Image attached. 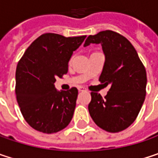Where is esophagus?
<instances>
[{
  "label": "esophagus",
  "mask_w": 158,
  "mask_h": 158,
  "mask_svg": "<svg viewBox=\"0 0 158 158\" xmlns=\"http://www.w3.org/2000/svg\"><path fill=\"white\" fill-rule=\"evenodd\" d=\"M78 89H79V91H84V90H85V88H84V87H82V86H79Z\"/></svg>",
  "instance_id": "34e87169"
}]
</instances>
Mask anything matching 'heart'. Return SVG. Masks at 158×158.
Wrapping results in <instances>:
<instances>
[{
  "mask_svg": "<svg viewBox=\"0 0 158 158\" xmlns=\"http://www.w3.org/2000/svg\"><path fill=\"white\" fill-rule=\"evenodd\" d=\"M70 60H71V59H70Z\"/></svg>",
  "mask_w": 158,
  "mask_h": 158,
  "instance_id": "heart-1",
  "label": "heart"
}]
</instances>
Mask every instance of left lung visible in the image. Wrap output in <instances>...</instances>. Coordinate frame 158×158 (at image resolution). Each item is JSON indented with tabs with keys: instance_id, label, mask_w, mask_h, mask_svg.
Returning a JSON list of instances; mask_svg holds the SVG:
<instances>
[{
	"instance_id": "8db88e82",
	"label": "left lung",
	"mask_w": 158,
	"mask_h": 158,
	"mask_svg": "<svg viewBox=\"0 0 158 158\" xmlns=\"http://www.w3.org/2000/svg\"><path fill=\"white\" fill-rule=\"evenodd\" d=\"M101 44L105 63L100 82L110 85L107 95L91 91L89 104L94 123L109 133L128 128L136 119L146 93V71L136 50L121 34L105 30L89 35L84 47Z\"/></svg>"
}]
</instances>
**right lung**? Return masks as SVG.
Returning <instances> with one entry per match:
<instances>
[{"mask_svg":"<svg viewBox=\"0 0 158 158\" xmlns=\"http://www.w3.org/2000/svg\"><path fill=\"white\" fill-rule=\"evenodd\" d=\"M86 35L65 37L46 33L37 37L19 60L15 73V94L26 123L44 134L57 133L70 123L78 89L57 91L56 78L68 73V63Z\"/></svg>","mask_w":158,"mask_h":158,"instance_id":"add662e5","label":"right lung"}]
</instances>
